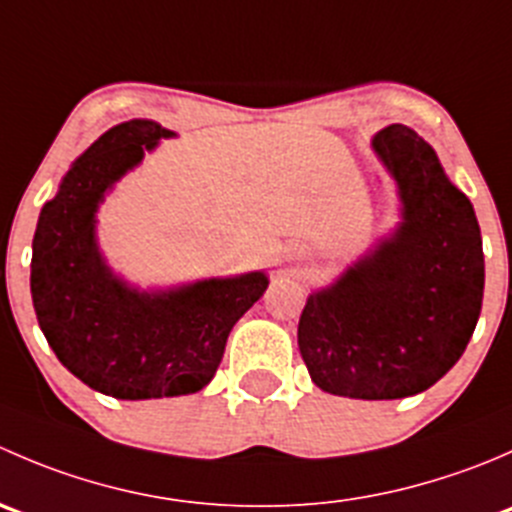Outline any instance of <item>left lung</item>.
Here are the masks:
<instances>
[{
  "instance_id": "8db88e82",
  "label": "left lung",
  "mask_w": 512,
  "mask_h": 512,
  "mask_svg": "<svg viewBox=\"0 0 512 512\" xmlns=\"http://www.w3.org/2000/svg\"><path fill=\"white\" fill-rule=\"evenodd\" d=\"M374 151L399 183L404 223L342 280L309 294L297 342L322 391L406 399L466 352L483 304L485 262L473 205L416 131L394 123Z\"/></svg>"
}]
</instances>
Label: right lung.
<instances>
[{
	"label": "right lung",
	"instance_id": "right-lung-1",
	"mask_svg": "<svg viewBox=\"0 0 512 512\" xmlns=\"http://www.w3.org/2000/svg\"><path fill=\"white\" fill-rule=\"evenodd\" d=\"M168 136L141 118L103 133L41 208L34 232L32 299L41 332L71 374L113 399L203 389L223 361L230 329L267 289V277L250 272L141 294L101 260L94 215L103 193Z\"/></svg>",
	"mask_w": 512,
	"mask_h": 512
}]
</instances>
